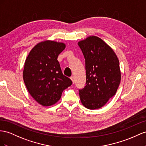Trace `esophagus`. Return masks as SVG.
Listing matches in <instances>:
<instances>
[{
  "label": "esophagus",
  "instance_id": "esophagus-1",
  "mask_svg": "<svg viewBox=\"0 0 146 146\" xmlns=\"http://www.w3.org/2000/svg\"><path fill=\"white\" fill-rule=\"evenodd\" d=\"M70 78H71V80H72V82H73V83L74 84V76H71L70 77Z\"/></svg>",
  "mask_w": 146,
  "mask_h": 146
}]
</instances>
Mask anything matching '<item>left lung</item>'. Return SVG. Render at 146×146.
Listing matches in <instances>:
<instances>
[{
    "label": "left lung",
    "mask_w": 146,
    "mask_h": 146,
    "mask_svg": "<svg viewBox=\"0 0 146 146\" xmlns=\"http://www.w3.org/2000/svg\"><path fill=\"white\" fill-rule=\"evenodd\" d=\"M78 44L86 72V86L79 89L81 101L88 109H98L117 91L121 80L119 60L112 48L98 37H88Z\"/></svg>",
    "instance_id": "obj_1"
}]
</instances>
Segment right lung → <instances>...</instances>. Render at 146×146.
<instances>
[{
    "mask_svg": "<svg viewBox=\"0 0 146 146\" xmlns=\"http://www.w3.org/2000/svg\"><path fill=\"white\" fill-rule=\"evenodd\" d=\"M63 43L46 40L37 44L26 59L23 80L34 99L43 106L54 105L64 89L72 84L63 75L57 58L65 49Z\"/></svg>",
    "mask_w": 146,
    "mask_h": 146,
    "instance_id": "add662e5",
    "label": "right lung"
}]
</instances>
